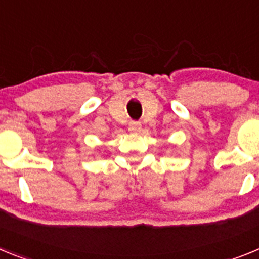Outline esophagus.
I'll use <instances>...</instances> for the list:
<instances>
[{
  "label": "esophagus",
  "mask_w": 259,
  "mask_h": 259,
  "mask_svg": "<svg viewBox=\"0 0 259 259\" xmlns=\"http://www.w3.org/2000/svg\"><path fill=\"white\" fill-rule=\"evenodd\" d=\"M128 131L131 132V134H139L141 131V123H136V122H132L128 127Z\"/></svg>",
  "instance_id": "1"
}]
</instances>
